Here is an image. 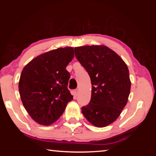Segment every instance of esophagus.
<instances>
[{
  "label": "esophagus",
  "mask_w": 156,
  "mask_h": 156,
  "mask_svg": "<svg viewBox=\"0 0 156 156\" xmlns=\"http://www.w3.org/2000/svg\"><path fill=\"white\" fill-rule=\"evenodd\" d=\"M78 94V89H75L74 90V95L75 96H77Z\"/></svg>",
  "instance_id": "esophagus-1"
}]
</instances>
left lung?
<instances>
[{"instance_id": "1", "label": "left lung", "mask_w": 156, "mask_h": 156, "mask_svg": "<svg viewBox=\"0 0 156 156\" xmlns=\"http://www.w3.org/2000/svg\"><path fill=\"white\" fill-rule=\"evenodd\" d=\"M74 50L92 84L90 102L82 107V113L94 126L105 127L116 120L127 103L131 90L128 67L119 55L103 44Z\"/></svg>"}]
</instances>
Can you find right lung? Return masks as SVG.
Instances as JSON below:
<instances>
[{
    "instance_id": "right-lung-1",
    "label": "right lung",
    "mask_w": 156,
    "mask_h": 156,
    "mask_svg": "<svg viewBox=\"0 0 156 156\" xmlns=\"http://www.w3.org/2000/svg\"><path fill=\"white\" fill-rule=\"evenodd\" d=\"M66 47L43 53L25 65L18 89L23 105L39 125L48 126L59 119L73 96L67 89L70 74L66 67L74 57Z\"/></svg>"
}]
</instances>
